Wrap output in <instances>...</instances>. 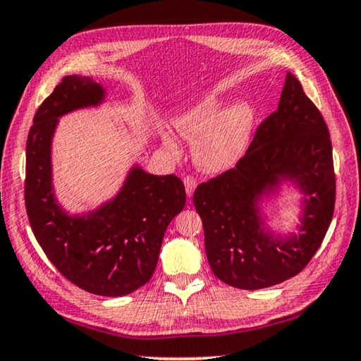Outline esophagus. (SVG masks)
Here are the masks:
<instances>
[{
	"label": "esophagus",
	"instance_id": "34e87169",
	"mask_svg": "<svg viewBox=\"0 0 361 361\" xmlns=\"http://www.w3.org/2000/svg\"><path fill=\"white\" fill-rule=\"evenodd\" d=\"M195 186H197V181H195L194 176H191V175H186V176H185V188H186V194H188V197H192Z\"/></svg>",
	"mask_w": 361,
	"mask_h": 361
}]
</instances>
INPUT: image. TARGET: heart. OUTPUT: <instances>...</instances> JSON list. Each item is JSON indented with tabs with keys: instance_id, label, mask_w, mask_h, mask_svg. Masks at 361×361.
<instances>
[{
	"instance_id": "b5f03b06",
	"label": "heart",
	"mask_w": 361,
	"mask_h": 361,
	"mask_svg": "<svg viewBox=\"0 0 361 361\" xmlns=\"http://www.w3.org/2000/svg\"><path fill=\"white\" fill-rule=\"evenodd\" d=\"M255 119V108L250 103L237 102L223 109V102L212 94L183 108L175 116L173 126L180 137L195 143V164L204 172L219 173L234 167L245 154ZM164 145L175 154L178 152L172 137H164Z\"/></svg>"
}]
</instances>
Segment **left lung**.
Here are the masks:
<instances>
[{
  "label": "left lung",
  "instance_id": "1",
  "mask_svg": "<svg viewBox=\"0 0 361 361\" xmlns=\"http://www.w3.org/2000/svg\"><path fill=\"white\" fill-rule=\"evenodd\" d=\"M283 180L305 195L300 234L267 229L260 200ZM194 207L202 218L205 253L221 282L259 290L295 277L320 248L331 224L336 180L326 122L286 73L276 111L261 122L234 169L199 185Z\"/></svg>",
  "mask_w": 361,
  "mask_h": 361
}]
</instances>
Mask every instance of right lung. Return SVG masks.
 Here are the masks:
<instances>
[{
    "mask_svg": "<svg viewBox=\"0 0 361 361\" xmlns=\"http://www.w3.org/2000/svg\"><path fill=\"white\" fill-rule=\"evenodd\" d=\"M106 92L87 76H65L41 103L27 140L25 207L36 240L57 271L79 288L119 298L154 274L170 221L185 209L175 175H151L133 166L124 185L99 209L70 215L52 185V138L59 118L99 106Z\"/></svg>",
    "mask_w": 361,
    "mask_h": 361,
    "instance_id": "obj_1",
    "label": "right lung"
}]
</instances>
